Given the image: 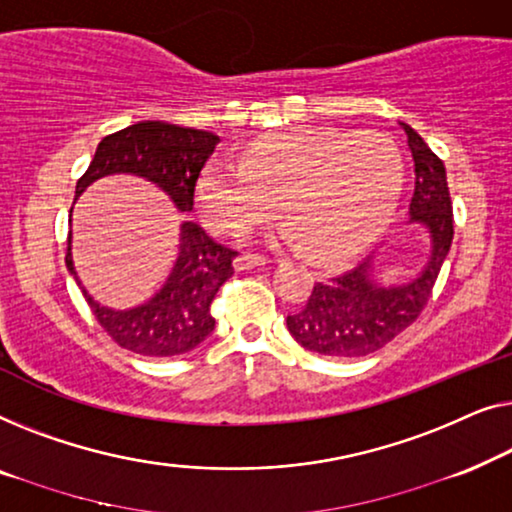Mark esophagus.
I'll use <instances>...</instances> for the list:
<instances>
[{
	"mask_svg": "<svg viewBox=\"0 0 512 512\" xmlns=\"http://www.w3.org/2000/svg\"><path fill=\"white\" fill-rule=\"evenodd\" d=\"M266 266V259L264 257H257V255H241L234 259V269L236 271H250V269H262Z\"/></svg>",
	"mask_w": 512,
	"mask_h": 512,
	"instance_id": "34e87169",
	"label": "esophagus"
}]
</instances>
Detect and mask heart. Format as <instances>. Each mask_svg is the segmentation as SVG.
I'll return each mask as SVG.
<instances>
[{
  "label": "heart",
  "mask_w": 512,
  "mask_h": 512,
  "mask_svg": "<svg viewBox=\"0 0 512 512\" xmlns=\"http://www.w3.org/2000/svg\"><path fill=\"white\" fill-rule=\"evenodd\" d=\"M401 187V155L373 132L294 129L250 143L241 164L208 162L194 185L199 218L215 234L246 236L276 208L287 222L271 241L304 243L336 259L369 243Z\"/></svg>",
  "instance_id": "1"
}]
</instances>
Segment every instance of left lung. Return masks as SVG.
Listing matches in <instances>:
<instances>
[{
	"label": "left lung",
	"mask_w": 512,
	"mask_h": 512,
	"mask_svg": "<svg viewBox=\"0 0 512 512\" xmlns=\"http://www.w3.org/2000/svg\"><path fill=\"white\" fill-rule=\"evenodd\" d=\"M408 148L415 162V190L408 225L429 236V255L413 276L387 283L369 257L343 276L315 283L306 306L287 315V329L306 350L327 357L371 355L413 325L429 301L438 271L452 246V204L445 167L420 134L406 122Z\"/></svg>",
	"instance_id": "left-lung-1"
}]
</instances>
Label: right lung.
<instances>
[{
  "instance_id": "1",
  "label": "right lung",
  "mask_w": 512,
  "mask_h": 512,
  "mask_svg": "<svg viewBox=\"0 0 512 512\" xmlns=\"http://www.w3.org/2000/svg\"><path fill=\"white\" fill-rule=\"evenodd\" d=\"M218 143L220 136L204 129L141 120L99 141L88 171L76 183V197L99 178L129 174L160 187L181 213L192 211L199 171ZM71 213L74 208L69 211V222ZM234 257V250L208 239L204 229L185 220L178 234L176 262L164 285L148 301L132 308L104 306L85 290L71 255V234L67 269L99 325L115 343L143 357H174L194 350L213 334L215 320L208 306L234 273Z\"/></svg>"
}]
</instances>
